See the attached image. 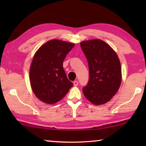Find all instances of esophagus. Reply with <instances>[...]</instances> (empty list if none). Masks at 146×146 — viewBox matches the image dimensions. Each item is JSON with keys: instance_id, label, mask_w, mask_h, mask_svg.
I'll return each instance as SVG.
<instances>
[{"instance_id": "1", "label": "esophagus", "mask_w": 146, "mask_h": 146, "mask_svg": "<svg viewBox=\"0 0 146 146\" xmlns=\"http://www.w3.org/2000/svg\"><path fill=\"white\" fill-rule=\"evenodd\" d=\"M78 82L77 80H75L73 82V85L75 86H78Z\"/></svg>"}]
</instances>
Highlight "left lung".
Instances as JSON below:
<instances>
[{
	"label": "left lung",
	"mask_w": 146,
	"mask_h": 146,
	"mask_svg": "<svg viewBox=\"0 0 146 146\" xmlns=\"http://www.w3.org/2000/svg\"><path fill=\"white\" fill-rule=\"evenodd\" d=\"M80 47L90 71L88 84L82 88L84 95L94 104H106L115 95L121 84L119 58L110 45L99 39L81 42Z\"/></svg>",
	"instance_id": "left-lung-1"
}]
</instances>
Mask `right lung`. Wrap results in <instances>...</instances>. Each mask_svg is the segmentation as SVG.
<instances>
[{
    "label": "right lung",
    "instance_id": "add662e5",
    "mask_svg": "<svg viewBox=\"0 0 146 146\" xmlns=\"http://www.w3.org/2000/svg\"><path fill=\"white\" fill-rule=\"evenodd\" d=\"M74 46L73 43L54 39L43 44L35 54L29 78L32 90L42 102L56 103L73 86L64 70L63 62Z\"/></svg>",
    "mask_w": 146,
    "mask_h": 146
}]
</instances>
